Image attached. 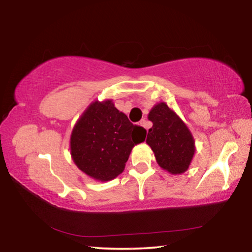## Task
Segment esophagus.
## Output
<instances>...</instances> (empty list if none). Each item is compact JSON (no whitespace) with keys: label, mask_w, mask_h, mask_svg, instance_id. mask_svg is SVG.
I'll use <instances>...</instances> for the list:
<instances>
[{"label":"esophagus","mask_w":252,"mask_h":252,"mask_svg":"<svg viewBox=\"0 0 252 252\" xmlns=\"http://www.w3.org/2000/svg\"><path fill=\"white\" fill-rule=\"evenodd\" d=\"M139 125L141 126H143L144 129H147V130H148V122H147V120H144V119H142V120L140 121Z\"/></svg>","instance_id":"1"}]
</instances>
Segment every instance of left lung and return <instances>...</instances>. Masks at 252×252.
I'll return each instance as SVG.
<instances>
[{"label":"left lung","instance_id":"8db88e82","mask_svg":"<svg viewBox=\"0 0 252 252\" xmlns=\"http://www.w3.org/2000/svg\"><path fill=\"white\" fill-rule=\"evenodd\" d=\"M149 120L153 126L148 132L147 143L158 163L172 174L185 172L194 153V141L187 126L163 102L150 111Z\"/></svg>","mask_w":252,"mask_h":252}]
</instances>
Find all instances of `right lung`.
<instances>
[{"instance_id":"add662e5","label":"right lung","mask_w":252,"mask_h":252,"mask_svg":"<svg viewBox=\"0 0 252 252\" xmlns=\"http://www.w3.org/2000/svg\"><path fill=\"white\" fill-rule=\"evenodd\" d=\"M147 130L129 121L110 100L93 102L79 119L71 135V155L80 170L100 181L119 176L135 144Z\"/></svg>"}]
</instances>
